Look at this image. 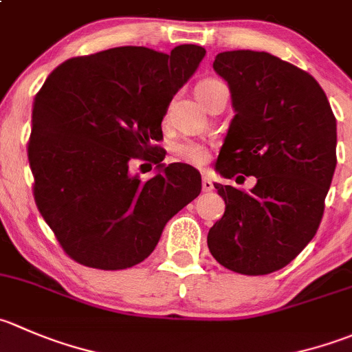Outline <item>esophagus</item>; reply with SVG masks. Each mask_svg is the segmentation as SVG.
I'll list each match as a JSON object with an SVG mask.
<instances>
[{"label": "esophagus", "instance_id": "34e87169", "mask_svg": "<svg viewBox=\"0 0 352 352\" xmlns=\"http://www.w3.org/2000/svg\"><path fill=\"white\" fill-rule=\"evenodd\" d=\"M201 186H203V190H204V192H211V190L214 189L213 180H211L210 177H203V182H201Z\"/></svg>", "mask_w": 352, "mask_h": 352}]
</instances>
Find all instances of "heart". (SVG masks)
<instances>
[{
  "mask_svg": "<svg viewBox=\"0 0 352 352\" xmlns=\"http://www.w3.org/2000/svg\"><path fill=\"white\" fill-rule=\"evenodd\" d=\"M217 87H225V84L221 80H218V78H204V80L199 82L196 87L197 98L210 93V91L217 89ZM177 155L182 160H186V162L192 163V165H204V163L208 162L206 148L192 141H186L177 144Z\"/></svg>",
  "mask_w": 352,
  "mask_h": 352,
  "instance_id": "1",
  "label": "heart"
}]
</instances>
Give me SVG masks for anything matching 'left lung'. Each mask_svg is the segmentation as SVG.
Masks as SVG:
<instances>
[{"label": "left lung", "mask_w": 352, "mask_h": 352, "mask_svg": "<svg viewBox=\"0 0 352 352\" xmlns=\"http://www.w3.org/2000/svg\"><path fill=\"white\" fill-rule=\"evenodd\" d=\"M213 68L235 111L214 170L225 179L254 175L256 186L244 192L214 184L225 213L208 232V248L228 270L267 275L318 230L337 165L336 117L308 72L270 53L223 51Z\"/></svg>", "instance_id": "1"}]
</instances>
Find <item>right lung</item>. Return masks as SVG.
<instances>
[{
    "mask_svg": "<svg viewBox=\"0 0 352 352\" xmlns=\"http://www.w3.org/2000/svg\"><path fill=\"white\" fill-rule=\"evenodd\" d=\"M206 50L182 44L170 54L122 46L70 58L36 94L29 163L41 214L72 259L100 270L144 261L166 221L201 192L186 163H155L142 182L129 162L156 151L170 101Z\"/></svg>",
    "mask_w": 352,
    "mask_h": 352,
    "instance_id": "add662e5",
    "label": "right lung"
}]
</instances>
